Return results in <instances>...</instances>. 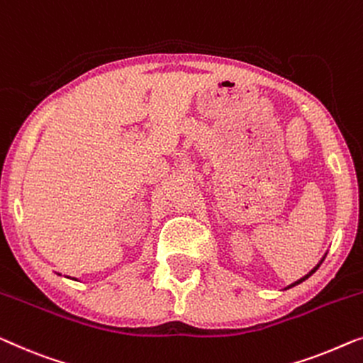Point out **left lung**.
Instances as JSON below:
<instances>
[{
  "instance_id": "obj_1",
  "label": "left lung",
  "mask_w": 363,
  "mask_h": 363,
  "mask_svg": "<svg viewBox=\"0 0 363 363\" xmlns=\"http://www.w3.org/2000/svg\"><path fill=\"white\" fill-rule=\"evenodd\" d=\"M318 267H319V265H318ZM318 267H314V269H313V270H311V272H309V275H313V273H314V272H316V270H318ZM309 275H306V277H303V278H301V280H298V281H296V283H293V285H290V286H295V285H298V283H301V281H303V280H306V278H308V277H309Z\"/></svg>"
}]
</instances>
